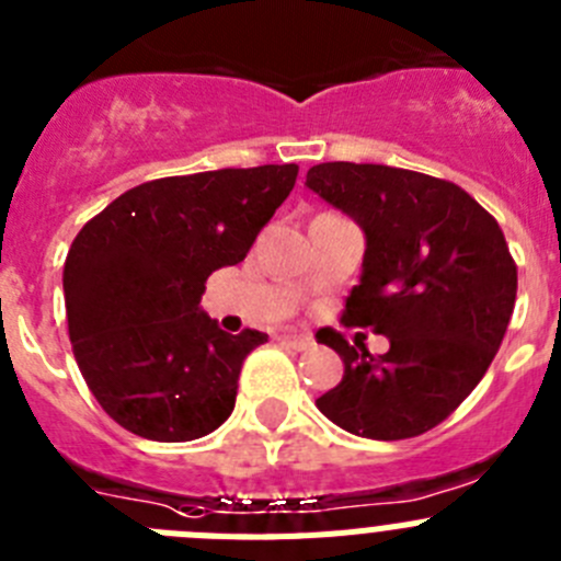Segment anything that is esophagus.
<instances>
[{
	"label": "esophagus",
	"mask_w": 561,
	"mask_h": 561,
	"mask_svg": "<svg viewBox=\"0 0 561 561\" xmlns=\"http://www.w3.org/2000/svg\"><path fill=\"white\" fill-rule=\"evenodd\" d=\"M280 344L284 347H291V351H308L311 344H314V339L308 336V333H280Z\"/></svg>",
	"instance_id": "obj_1"
}]
</instances>
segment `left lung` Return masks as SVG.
Listing matches in <instances>:
<instances>
[{"instance_id":"obj_1","label":"left lung","mask_w":561,"mask_h":561,"mask_svg":"<svg viewBox=\"0 0 561 561\" xmlns=\"http://www.w3.org/2000/svg\"><path fill=\"white\" fill-rule=\"evenodd\" d=\"M306 186L367 241L344 322L389 339L373 356L336 331L317 333L344 362L317 409L367 439L425 434L479 387L501 347L517 297L506 239L465 188L411 169L317 163Z\"/></svg>"}]
</instances>
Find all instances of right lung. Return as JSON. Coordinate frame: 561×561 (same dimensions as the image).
<instances>
[{
	"label": "right lung",
	"instance_id": "1",
	"mask_svg": "<svg viewBox=\"0 0 561 561\" xmlns=\"http://www.w3.org/2000/svg\"><path fill=\"white\" fill-rule=\"evenodd\" d=\"M295 180V163L150 180L71 241V347L96 403L122 428L188 442L230 417L241 362L266 333H225L199 300L210 272L244 261Z\"/></svg>",
	"mask_w": 561,
	"mask_h": 561
}]
</instances>
